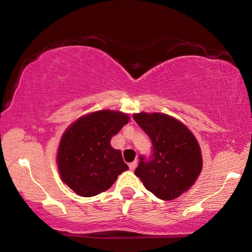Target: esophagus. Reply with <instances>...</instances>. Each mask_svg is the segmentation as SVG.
Segmentation results:
<instances>
[{
  "mask_svg": "<svg viewBox=\"0 0 252 252\" xmlns=\"http://www.w3.org/2000/svg\"><path fill=\"white\" fill-rule=\"evenodd\" d=\"M129 167H130L131 171H133L134 168L137 167V160H133L132 163H130V164H129Z\"/></svg>",
  "mask_w": 252,
  "mask_h": 252,
  "instance_id": "esophagus-1",
  "label": "esophagus"
}]
</instances>
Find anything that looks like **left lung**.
<instances>
[{"instance_id":"obj_1","label":"left lung","mask_w":252,"mask_h":252,"mask_svg":"<svg viewBox=\"0 0 252 252\" xmlns=\"http://www.w3.org/2000/svg\"><path fill=\"white\" fill-rule=\"evenodd\" d=\"M152 141L149 157L139 156L134 171L146 189L162 200H172L193 185L202 167L197 139L188 127L163 113L133 114Z\"/></svg>"}]
</instances>
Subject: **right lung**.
I'll return each mask as SVG.
<instances>
[{"mask_svg":"<svg viewBox=\"0 0 252 252\" xmlns=\"http://www.w3.org/2000/svg\"><path fill=\"white\" fill-rule=\"evenodd\" d=\"M129 116L121 112L98 111L82 116L62 136L58 152V165L62 181L82 197L96 196L110 189L129 166L111 139Z\"/></svg>","mask_w":252,"mask_h":252,"instance_id":"right-lung-1","label":"right lung"}]
</instances>
